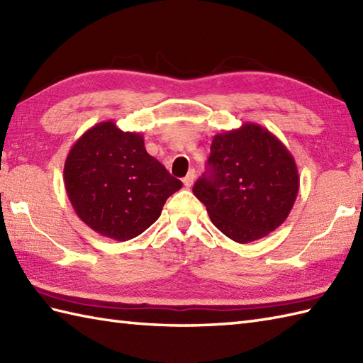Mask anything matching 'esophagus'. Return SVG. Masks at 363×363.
I'll return each instance as SVG.
<instances>
[{
    "mask_svg": "<svg viewBox=\"0 0 363 363\" xmlns=\"http://www.w3.org/2000/svg\"><path fill=\"white\" fill-rule=\"evenodd\" d=\"M182 182H184V186H186L187 189H190L191 186H194V182H195V169H190V172L187 173V176L182 179Z\"/></svg>",
    "mask_w": 363,
    "mask_h": 363,
    "instance_id": "obj_1",
    "label": "esophagus"
}]
</instances>
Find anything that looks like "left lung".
Instances as JSON below:
<instances>
[{
	"mask_svg": "<svg viewBox=\"0 0 363 363\" xmlns=\"http://www.w3.org/2000/svg\"><path fill=\"white\" fill-rule=\"evenodd\" d=\"M207 165L194 194L230 240H259L287 220L299 190L298 167L268 129L243 123L217 134Z\"/></svg>",
	"mask_w": 363,
	"mask_h": 363,
	"instance_id": "left-lung-1",
	"label": "left lung"
}]
</instances>
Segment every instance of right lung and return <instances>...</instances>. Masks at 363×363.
<instances>
[{"instance_id":"add662e5","label":"right lung","mask_w":363,"mask_h":363,"mask_svg":"<svg viewBox=\"0 0 363 363\" xmlns=\"http://www.w3.org/2000/svg\"><path fill=\"white\" fill-rule=\"evenodd\" d=\"M67 195L76 215L99 235L126 242L160 217L167 198L182 187L145 150L143 135L112 120L87 129L64 165Z\"/></svg>"}]
</instances>
